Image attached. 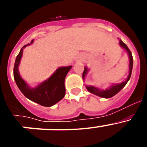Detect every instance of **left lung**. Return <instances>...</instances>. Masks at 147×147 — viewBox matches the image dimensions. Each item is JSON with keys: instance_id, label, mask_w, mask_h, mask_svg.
<instances>
[{"instance_id": "left-lung-1", "label": "left lung", "mask_w": 147, "mask_h": 147, "mask_svg": "<svg viewBox=\"0 0 147 147\" xmlns=\"http://www.w3.org/2000/svg\"><path fill=\"white\" fill-rule=\"evenodd\" d=\"M119 44H120L121 47H123L124 49H126V51H127V53H128V55H129V76H128L127 79L126 80L125 82L121 83V84H113V85L110 87L109 89H106L105 90H98V88H95V87L93 86H86V88L88 89V90L90 92V93H93V94L98 96L100 97H103V98H111V97H113V96H115L116 93H119L121 90L125 86L126 84L128 82L129 80L130 79L131 74H132V65H133V59H132V53H131L130 50L128 49L127 45H126L124 42H122V40H120V41H119ZM87 72H88V68L85 67V69H84V71H83V74H82L83 79L85 78Z\"/></svg>"}]
</instances>
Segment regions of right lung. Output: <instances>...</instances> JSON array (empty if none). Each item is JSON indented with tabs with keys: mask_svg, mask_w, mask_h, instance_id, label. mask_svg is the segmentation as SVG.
<instances>
[{
	"mask_svg": "<svg viewBox=\"0 0 147 147\" xmlns=\"http://www.w3.org/2000/svg\"><path fill=\"white\" fill-rule=\"evenodd\" d=\"M32 42L33 40L31 41V43ZM28 45H25L22 48L15 59L14 65V78L15 82L20 91L27 98L44 107L53 106L63 98L65 95V79L72 66L59 67L49 80L41 83L36 88H30L20 77L18 71V65L20 64L23 54V49Z\"/></svg>",
	"mask_w": 147,
	"mask_h": 147,
	"instance_id": "add662e5",
	"label": "right lung"
}]
</instances>
